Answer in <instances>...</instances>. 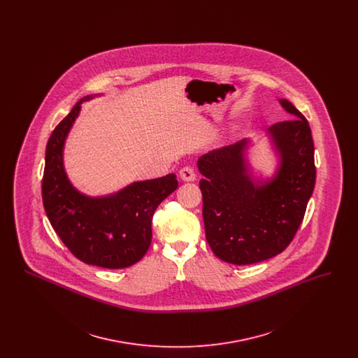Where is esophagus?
I'll return each mask as SVG.
<instances>
[{"mask_svg": "<svg viewBox=\"0 0 358 358\" xmlns=\"http://www.w3.org/2000/svg\"><path fill=\"white\" fill-rule=\"evenodd\" d=\"M180 177H181L182 181L190 182V181H194V180H196V173H194L193 168L185 166V168H182V169L180 171Z\"/></svg>", "mask_w": 358, "mask_h": 358, "instance_id": "1", "label": "esophagus"}]
</instances>
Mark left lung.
<instances>
[{"mask_svg":"<svg viewBox=\"0 0 358 358\" xmlns=\"http://www.w3.org/2000/svg\"><path fill=\"white\" fill-rule=\"evenodd\" d=\"M279 103L292 120L267 130L279 157L271 180H254L245 159L248 139L197 161L204 176L200 189L206 241L215 255L231 264L259 263L285 251L314 190V142L308 122L292 103Z\"/></svg>","mask_w":358,"mask_h":358,"instance_id":"left-lung-1","label":"left lung"}]
</instances>
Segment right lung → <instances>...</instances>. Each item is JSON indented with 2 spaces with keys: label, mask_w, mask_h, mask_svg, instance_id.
<instances>
[{
  "label": "right lung",
  "mask_w": 358,
  "mask_h": 358,
  "mask_svg": "<svg viewBox=\"0 0 358 358\" xmlns=\"http://www.w3.org/2000/svg\"><path fill=\"white\" fill-rule=\"evenodd\" d=\"M91 98L92 95L76 103L48 139L41 184L43 204L55 232L72 255L85 264L124 268L148 252L154 210L177 189L178 181L171 173L133 182L103 197H90L73 187L64 171L63 149L80 104Z\"/></svg>",
  "instance_id": "right-lung-1"
}]
</instances>
